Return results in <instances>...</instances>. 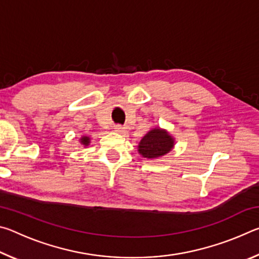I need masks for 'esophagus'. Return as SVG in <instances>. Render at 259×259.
Listing matches in <instances>:
<instances>
[{"mask_svg": "<svg viewBox=\"0 0 259 259\" xmlns=\"http://www.w3.org/2000/svg\"><path fill=\"white\" fill-rule=\"evenodd\" d=\"M114 131L122 136H128L130 133L129 126H121V125H115L114 126Z\"/></svg>", "mask_w": 259, "mask_h": 259, "instance_id": "34e87169", "label": "esophagus"}]
</instances>
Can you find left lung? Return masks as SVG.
Listing matches in <instances>:
<instances>
[{
	"mask_svg": "<svg viewBox=\"0 0 259 259\" xmlns=\"http://www.w3.org/2000/svg\"><path fill=\"white\" fill-rule=\"evenodd\" d=\"M175 146V138L160 126L151 129L138 144V153L147 160H155L168 154Z\"/></svg>",
	"mask_w": 259,
	"mask_h": 259,
	"instance_id": "1",
	"label": "left lung"
}]
</instances>
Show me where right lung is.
Returning a JSON list of instances; mask_svg holds the SVG:
<instances>
[{"mask_svg": "<svg viewBox=\"0 0 259 259\" xmlns=\"http://www.w3.org/2000/svg\"><path fill=\"white\" fill-rule=\"evenodd\" d=\"M80 144H81V145L84 146V147L89 146V144H90V137H89V136H82V137L80 138Z\"/></svg>", "mask_w": 259, "mask_h": 259, "instance_id": "obj_1", "label": "right lung"}]
</instances>
